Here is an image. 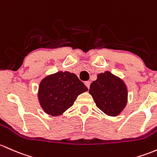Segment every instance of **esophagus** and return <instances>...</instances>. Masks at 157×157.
Listing matches in <instances>:
<instances>
[{
    "instance_id": "obj_1",
    "label": "esophagus",
    "mask_w": 157,
    "mask_h": 157,
    "mask_svg": "<svg viewBox=\"0 0 157 157\" xmlns=\"http://www.w3.org/2000/svg\"><path fill=\"white\" fill-rule=\"evenodd\" d=\"M84 83H85V85L86 86V87L88 88V89H89V87H90L91 82L90 81H86L85 82H84Z\"/></svg>"
}]
</instances>
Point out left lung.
<instances>
[{
	"label": "left lung",
	"mask_w": 157,
	"mask_h": 157,
	"mask_svg": "<svg viewBox=\"0 0 157 157\" xmlns=\"http://www.w3.org/2000/svg\"><path fill=\"white\" fill-rule=\"evenodd\" d=\"M89 94L96 106L105 114L117 116L127 103V88L121 79L109 71L98 75L90 85Z\"/></svg>",
	"instance_id": "1"
}]
</instances>
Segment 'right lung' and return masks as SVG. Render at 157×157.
Instances as JSON below:
<instances>
[{
    "instance_id": "right-lung-1",
    "label": "right lung",
    "mask_w": 157,
    "mask_h": 157,
    "mask_svg": "<svg viewBox=\"0 0 157 157\" xmlns=\"http://www.w3.org/2000/svg\"><path fill=\"white\" fill-rule=\"evenodd\" d=\"M86 91L88 88L75 74L58 71L40 82L38 99L44 113L58 116L73 106L79 94Z\"/></svg>"
}]
</instances>
